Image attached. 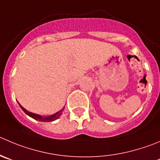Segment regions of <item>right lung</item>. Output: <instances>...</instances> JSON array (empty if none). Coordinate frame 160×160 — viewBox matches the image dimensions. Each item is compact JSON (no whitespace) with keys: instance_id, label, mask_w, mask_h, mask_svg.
<instances>
[{"instance_id":"obj_1","label":"right lung","mask_w":160,"mask_h":160,"mask_svg":"<svg viewBox=\"0 0 160 160\" xmlns=\"http://www.w3.org/2000/svg\"><path fill=\"white\" fill-rule=\"evenodd\" d=\"M19 105L20 106V108H22V110L23 111V112H25L27 115H29L30 117H31V118H34V119H36V120H38V121H41V122H48L55 121L56 119H57V118H60V115H61L62 113H63V109H64V108H63L62 110L59 111V112H57L56 113L53 114V115H49V116L44 117V116H42V115H37V114H34V113H32V112H28V111L26 110V109L22 107L20 104H19Z\"/></svg>"}]
</instances>
